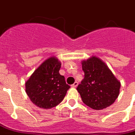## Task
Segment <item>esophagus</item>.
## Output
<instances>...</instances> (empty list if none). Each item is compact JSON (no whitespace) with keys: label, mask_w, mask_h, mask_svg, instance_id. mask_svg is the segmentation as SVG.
<instances>
[{"label":"esophagus","mask_w":135,"mask_h":135,"mask_svg":"<svg viewBox=\"0 0 135 135\" xmlns=\"http://www.w3.org/2000/svg\"><path fill=\"white\" fill-rule=\"evenodd\" d=\"M78 82H75L73 85H71V87L72 88H76V87L78 86Z\"/></svg>","instance_id":"esophagus-1"}]
</instances>
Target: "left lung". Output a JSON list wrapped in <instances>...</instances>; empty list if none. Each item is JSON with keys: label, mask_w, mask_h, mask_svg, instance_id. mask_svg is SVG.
<instances>
[{"label": "left lung", "mask_w": 135, "mask_h": 135, "mask_svg": "<svg viewBox=\"0 0 135 135\" xmlns=\"http://www.w3.org/2000/svg\"><path fill=\"white\" fill-rule=\"evenodd\" d=\"M81 64L85 77L77 90L83 103L95 110L109 107L119 95L120 82L96 56L83 60Z\"/></svg>", "instance_id": "left-lung-1"}]
</instances>
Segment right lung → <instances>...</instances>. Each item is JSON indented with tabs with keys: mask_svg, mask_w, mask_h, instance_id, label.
I'll list each match as a JSON object with an SVG mask.
<instances>
[{
	"mask_svg": "<svg viewBox=\"0 0 135 135\" xmlns=\"http://www.w3.org/2000/svg\"><path fill=\"white\" fill-rule=\"evenodd\" d=\"M61 61L50 57L43 61L25 83L26 92L31 101L41 109L58 105L70 88L64 76L59 74Z\"/></svg>",
	"mask_w": 135,
	"mask_h": 135,
	"instance_id": "right-lung-1",
	"label": "right lung"
}]
</instances>
